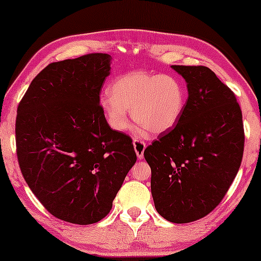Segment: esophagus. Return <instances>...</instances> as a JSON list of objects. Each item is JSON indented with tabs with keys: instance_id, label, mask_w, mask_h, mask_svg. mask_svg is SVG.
Here are the masks:
<instances>
[{
	"instance_id": "1",
	"label": "esophagus",
	"mask_w": 261,
	"mask_h": 261,
	"mask_svg": "<svg viewBox=\"0 0 261 261\" xmlns=\"http://www.w3.org/2000/svg\"><path fill=\"white\" fill-rule=\"evenodd\" d=\"M133 145H134V149H135V153H137L138 158L139 159L144 158V152H145V148H146V142L140 140V139H134Z\"/></svg>"
}]
</instances>
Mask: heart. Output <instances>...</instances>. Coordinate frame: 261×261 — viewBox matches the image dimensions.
I'll return each instance as SVG.
<instances>
[{
  "instance_id": "heart-1",
  "label": "heart",
  "mask_w": 261,
  "mask_h": 261,
  "mask_svg": "<svg viewBox=\"0 0 261 261\" xmlns=\"http://www.w3.org/2000/svg\"><path fill=\"white\" fill-rule=\"evenodd\" d=\"M185 105L187 89L180 78L146 71H134L116 78L110 85V96L99 101L103 115L113 129H129L127 110H132L135 122L153 134L176 126Z\"/></svg>"
}]
</instances>
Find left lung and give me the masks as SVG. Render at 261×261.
Masks as SVG:
<instances>
[{"instance_id":"1","label":"left lung","mask_w":261,"mask_h":261,"mask_svg":"<svg viewBox=\"0 0 261 261\" xmlns=\"http://www.w3.org/2000/svg\"><path fill=\"white\" fill-rule=\"evenodd\" d=\"M187 82L180 120L145 149L154 206L164 219L189 223L212 213L240 169L245 133L234 92L206 66L172 65Z\"/></svg>"}]
</instances>
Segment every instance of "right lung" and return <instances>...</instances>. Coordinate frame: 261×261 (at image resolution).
Wrapping results in <instances>:
<instances>
[{"mask_svg":"<svg viewBox=\"0 0 261 261\" xmlns=\"http://www.w3.org/2000/svg\"><path fill=\"white\" fill-rule=\"evenodd\" d=\"M112 57L91 53L52 63L17 107L16 154L22 176L57 219L91 224L108 215L137 162L132 139L99 107Z\"/></svg>","mask_w":261,"mask_h":261,"instance_id":"right-lung-1","label":"right lung"}]
</instances>
